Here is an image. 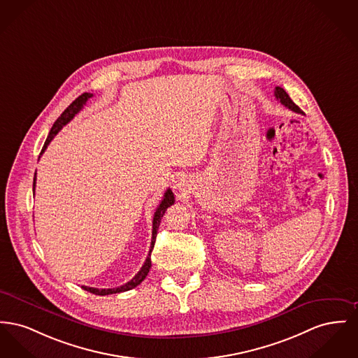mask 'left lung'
<instances>
[{
	"instance_id": "8db88e82",
	"label": "left lung",
	"mask_w": 358,
	"mask_h": 358,
	"mask_svg": "<svg viewBox=\"0 0 358 358\" xmlns=\"http://www.w3.org/2000/svg\"><path fill=\"white\" fill-rule=\"evenodd\" d=\"M274 96H275V99L282 104V106H287L288 109H291V110H294L296 113H303L301 112V109L299 108V106L294 104V101L291 100V97L288 96V93L282 89V87H280V86H275V90H274Z\"/></svg>"
}]
</instances>
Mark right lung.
<instances>
[{
    "label": "right lung",
    "mask_w": 358,
    "mask_h": 358,
    "mask_svg": "<svg viewBox=\"0 0 358 358\" xmlns=\"http://www.w3.org/2000/svg\"><path fill=\"white\" fill-rule=\"evenodd\" d=\"M90 97H93V94L92 93H83L80 97H77L70 106H67L66 109H64V112H62V115L57 119V122L54 123V126L51 128V131H50V134H48V136H47V139H45V142H44V146L42 148V152H41V155H42L43 152H44V150L47 148L48 146V143L54 139V136L64 128V126H66L70 120H73V117L84 108L85 104H86V101L90 99ZM35 187H36V173H35V178H34V190H35ZM174 204V194H173V192L171 189H168L165 192V194H164V199H162V201H161V204L158 206V208L155 210V213H154V219H152V238H151V246H150V252H148V258H146V261H145V264H143V266L141 268V271L138 272V273L135 274V277L131 280V281H128L126 282L124 285H122V287H117V288H108V289H99V288H92V287H85L83 285V289L85 291H87V292H90V294H100V296H106V294H120V292H126V291H129V289H132V288H135V287H138L145 278H146V275H148V272H150V268H151V252H152V248H154V243H155V238H157V231H158V227H159V223H161V219L164 217V213H165V210H168L170 206H173Z\"/></svg>",
    "instance_id": "right-lung-1"
}]
</instances>
